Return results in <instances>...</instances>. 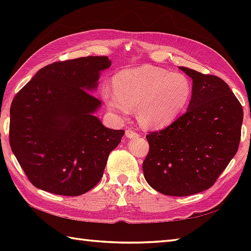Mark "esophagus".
Instances as JSON below:
<instances>
[{"instance_id": "obj_1", "label": "esophagus", "mask_w": 251, "mask_h": 251, "mask_svg": "<svg viewBox=\"0 0 251 251\" xmlns=\"http://www.w3.org/2000/svg\"><path fill=\"white\" fill-rule=\"evenodd\" d=\"M125 136H126V138H128V139H132V138H137L138 136H139V134H137L136 131L131 130V129H127L125 132Z\"/></svg>"}]
</instances>
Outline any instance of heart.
Returning a JSON list of instances; mask_svg holds the SVG:
<instances>
[{
  "mask_svg": "<svg viewBox=\"0 0 251 251\" xmlns=\"http://www.w3.org/2000/svg\"><path fill=\"white\" fill-rule=\"evenodd\" d=\"M113 87L102 88L106 106L120 115L137 110V119L149 129L167 127L183 113L192 96V85L183 73L155 66L127 69L114 76Z\"/></svg>",
  "mask_w": 251,
  "mask_h": 251,
  "instance_id": "b5f03b06",
  "label": "heart"
}]
</instances>
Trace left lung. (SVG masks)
<instances>
[{"instance_id":"1","label":"left lung","mask_w":251,"mask_h":251,"mask_svg":"<svg viewBox=\"0 0 251 251\" xmlns=\"http://www.w3.org/2000/svg\"><path fill=\"white\" fill-rule=\"evenodd\" d=\"M179 68L193 82L190 104L172 125L147 135L142 169L159 193L189 196L211 188L236 154L243 108L220 77Z\"/></svg>"}]
</instances>
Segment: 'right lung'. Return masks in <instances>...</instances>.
<instances>
[{"label": "right lung", "instance_id": "obj_1", "mask_svg": "<svg viewBox=\"0 0 251 251\" xmlns=\"http://www.w3.org/2000/svg\"><path fill=\"white\" fill-rule=\"evenodd\" d=\"M110 66L106 56L54 62L15 96L10 148L37 189L77 196L102 178L110 152L125 134L106 128L94 115L101 102L89 92Z\"/></svg>", "mask_w": 251, "mask_h": 251}]
</instances>
